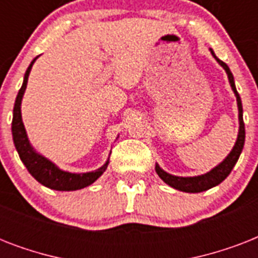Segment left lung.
<instances>
[{"mask_svg":"<svg viewBox=\"0 0 258 258\" xmlns=\"http://www.w3.org/2000/svg\"><path fill=\"white\" fill-rule=\"evenodd\" d=\"M210 52H212L213 57L216 58L217 62L220 64L222 68L225 70L226 75H228L229 83H230V87H232L233 92L236 95L237 99V107H238V123H240V128H238V135H237V141L233 146L232 151L228 154V157L225 158L224 161L218 163L216 167H213L210 171H208L206 174H202V175H196V176H176L166 172L165 170L161 169L159 165H155V171L159 175L165 183H167L169 186H171L172 188H176L179 191L184 192H201L206 191L209 188L214 187L217 184H220L222 180H225V178L230 174V171L233 170L234 165L238 161L241 153H242V149H244L245 143V124L244 119H242V103H241V97L238 95L236 89V84H234V78H233V74L229 70V67L225 64L224 61H221L220 58L217 57L216 53L213 52V49L210 48Z\"/></svg>","mask_w":258,"mask_h":258,"instance_id":"left-lung-1","label":"left lung"}]
</instances>
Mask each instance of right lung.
Wrapping results in <instances>:
<instances>
[{
    "mask_svg": "<svg viewBox=\"0 0 258 258\" xmlns=\"http://www.w3.org/2000/svg\"><path fill=\"white\" fill-rule=\"evenodd\" d=\"M34 57L28 67V70L24 76V83H22L21 88L18 91V95L16 97V103H14L13 108V121H12V135H13V142L17 150L20 159L22 163L25 165L30 175L33 176L34 179L44 184L45 187H49L52 190H58V191H75V190H80L84 188L89 184H92L95 180L101 176V174L107 170V166L109 163V158L105 161V163L101 167H99L95 171L89 172H70L64 171L58 166H56L52 161L48 158L37 153L34 147L30 145L29 138L26 134L25 125L22 123L21 116V101L25 93L26 84H28V78H29L30 70L33 67L34 61L37 60Z\"/></svg>",
    "mask_w": 258,
    "mask_h": 258,
    "instance_id": "obj_1",
    "label": "right lung"
}]
</instances>
